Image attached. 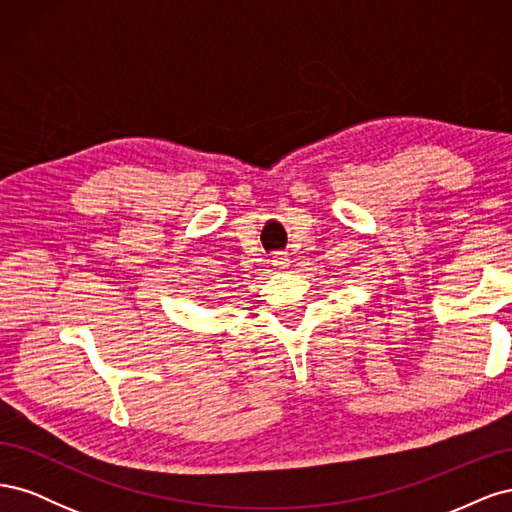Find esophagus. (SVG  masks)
<instances>
[{"mask_svg":"<svg viewBox=\"0 0 512 512\" xmlns=\"http://www.w3.org/2000/svg\"><path fill=\"white\" fill-rule=\"evenodd\" d=\"M273 267H275V269H280V271L288 269V267H290V260H288V256H284V254H275V258H273Z\"/></svg>","mask_w":512,"mask_h":512,"instance_id":"esophagus-1","label":"esophagus"}]
</instances>
